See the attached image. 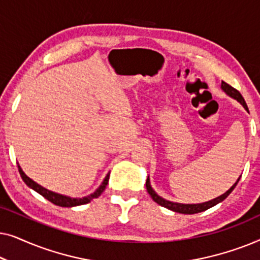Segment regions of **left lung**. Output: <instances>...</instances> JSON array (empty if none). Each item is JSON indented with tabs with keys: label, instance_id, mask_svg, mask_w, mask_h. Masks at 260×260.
<instances>
[{
	"label": "left lung",
	"instance_id": "obj_1",
	"mask_svg": "<svg viewBox=\"0 0 260 260\" xmlns=\"http://www.w3.org/2000/svg\"><path fill=\"white\" fill-rule=\"evenodd\" d=\"M221 87H222V90L225 91L227 94L231 95V97H233L234 99H237V101L239 102L240 104L243 105L244 108L248 111V108H247L246 103H245V99L243 98V95L240 94L239 91L236 90V88L231 86V85L225 83V81H221ZM238 181H239V180H238ZM238 181L233 184L232 187L230 188L229 190L226 191L225 194H222L221 197H219V198H216V199H213V200L208 201V202H205V204H198V205H183V204H176V202H172V201L165 200V199H162L161 197H158V195L155 193L154 189H152L151 186H150L149 179H147V182H145V187H147L148 193L150 194V197L152 198V200H154L155 202H157L158 205H161L162 207H166V208L170 209V211H174V212H177V213H182V214H194V213L204 212V211H206V209L211 208V207H213V206H215L216 204H219V202H221L222 200H225V199L231 194V191L234 189V187L237 186Z\"/></svg>",
	"mask_w": 260,
	"mask_h": 260
}]
</instances>
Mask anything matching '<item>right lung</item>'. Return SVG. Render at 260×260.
I'll return each mask as SVG.
<instances>
[{
  "label": "right lung",
  "mask_w": 260,
  "mask_h": 260,
  "mask_svg": "<svg viewBox=\"0 0 260 260\" xmlns=\"http://www.w3.org/2000/svg\"><path fill=\"white\" fill-rule=\"evenodd\" d=\"M17 168H19V173L21 177H22V180L24 181V183L27 184L28 187L31 188V189H34L35 191H38L39 194L42 195L45 199H47L48 201H51L52 204H54L56 206H60V207H73V206H79V205H85V204H88L92 199L94 198H98L99 195H101L104 189L106 188V184L109 182V176L110 174L106 175V177L103 181L102 186L98 188L97 190L94 191L93 194L88 195V197H85L83 199H72V198H69V197H65V195H60V194H56L54 191H51L48 189H46V188L41 187L40 184H38L37 182H34L33 180L29 179L26 174L22 172V169L20 168V166H17Z\"/></svg>",
  "instance_id": "right-lung-1"
}]
</instances>
